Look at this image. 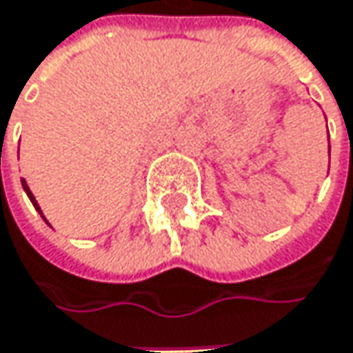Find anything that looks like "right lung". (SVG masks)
I'll return each instance as SVG.
<instances>
[{
  "mask_svg": "<svg viewBox=\"0 0 353 353\" xmlns=\"http://www.w3.org/2000/svg\"><path fill=\"white\" fill-rule=\"evenodd\" d=\"M22 187H23V191H26V195H28V197H30V201H32V205L36 207V211H40V215H42V209H40V205L36 203V199H34L32 191H30V187L26 185V181H23V179H22ZM42 217H44V215H42ZM44 221H46V217H44Z\"/></svg>",
  "mask_w": 353,
  "mask_h": 353,
  "instance_id": "obj_1",
  "label": "right lung"
}]
</instances>
